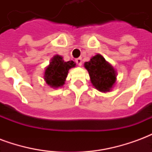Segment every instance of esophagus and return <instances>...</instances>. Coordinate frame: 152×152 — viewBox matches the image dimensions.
Masks as SVG:
<instances>
[{"mask_svg":"<svg viewBox=\"0 0 152 152\" xmlns=\"http://www.w3.org/2000/svg\"><path fill=\"white\" fill-rule=\"evenodd\" d=\"M76 63H77V65H78V66H80L81 65H82V58H76Z\"/></svg>","mask_w":152,"mask_h":152,"instance_id":"34e87169","label":"esophagus"}]
</instances>
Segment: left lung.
Instances as JSON below:
<instances>
[{
    "label": "left lung",
    "mask_w": 152,
    "mask_h": 152,
    "mask_svg": "<svg viewBox=\"0 0 152 152\" xmlns=\"http://www.w3.org/2000/svg\"><path fill=\"white\" fill-rule=\"evenodd\" d=\"M84 66L89 72L93 86L100 92H110L116 82L117 73L112 64L100 53L93 56Z\"/></svg>",
    "instance_id": "obj_1"
}]
</instances>
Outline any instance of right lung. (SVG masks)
<instances>
[{"label": "right lung", "instance_id": "right-lung-1", "mask_svg": "<svg viewBox=\"0 0 152 152\" xmlns=\"http://www.w3.org/2000/svg\"><path fill=\"white\" fill-rule=\"evenodd\" d=\"M75 66V62H65L63 57L56 54L51 58L50 64L45 67V71L44 73V80L51 88L57 89L59 87H63L66 81L68 71Z\"/></svg>", "mask_w": 152, "mask_h": 152}]
</instances>
